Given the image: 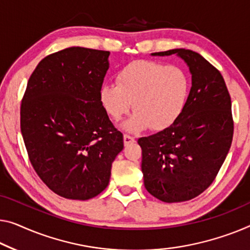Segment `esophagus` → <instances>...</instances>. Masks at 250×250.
<instances>
[{
    "instance_id": "obj_1",
    "label": "esophagus",
    "mask_w": 250,
    "mask_h": 250,
    "mask_svg": "<svg viewBox=\"0 0 250 250\" xmlns=\"http://www.w3.org/2000/svg\"><path fill=\"white\" fill-rule=\"evenodd\" d=\"M124 141H125V145H129V144H132L135 143V138L130 135H125L124 136Z\"/></svg>"
}]
</instances>
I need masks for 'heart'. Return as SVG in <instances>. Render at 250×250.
I'll list each match as a JSON object with an SVG mask.
<instances>
[{"label": "heart", "mask_w": 250, "mask_h": 250, "mask_svg": "<svg viewBox=\"0 0 250 250\" xmlns=\"http://www.w3.org/2000/svg\"><path fill=\"white\" fill-rule=\"evenodd\" d=\"M115 80L117 83L109 82L100 88V102L114 121L133 106L135 113L125 124L129 131L168 128L184 112L191 91V80L183 67L145 59L125 65Z\"/></svg>", "instance_id": "obj_1"}]
</instances>
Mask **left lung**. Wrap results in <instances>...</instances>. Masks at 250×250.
<instances>
[{"label":"left lung","instance_id":"8db88e82","mask_svg":"<svg viewBox=\"0 0 250 250\" xmlns=\"http://www.w3.org/2000/svg\"><path fill=\"white\" fill-rule=\"evenodd\" d=\"M173 54L184 59L192 74L188 104L168 128L138 139L145 188L167 203L192 200L206 191L220 170L233 136L231 99L221 73L188 49L152 55Z\"/></svg>","mask_w":250,"mask_h":250}]
</instances>
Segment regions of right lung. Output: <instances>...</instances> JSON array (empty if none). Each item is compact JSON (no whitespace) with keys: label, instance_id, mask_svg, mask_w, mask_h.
I'll list each match as a JSON object with an SVG mask.
<instances>
[{"label":"right lung","instance_id":"1","mask_svg":"<svg viewBox=\"0 0 250 250\" xmlns=\"http://www.w3.org/2000/svg\"><path fill=\"white\" fill-rule=\"evenodd\" d=\"M110 51L70 47L48 55L30 76L20 126L30 163L51 191L88 200L109 184L124 135L100 102Z\"/></svg>","mask_w":250,"mask_h":250}]
</instances>
